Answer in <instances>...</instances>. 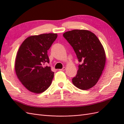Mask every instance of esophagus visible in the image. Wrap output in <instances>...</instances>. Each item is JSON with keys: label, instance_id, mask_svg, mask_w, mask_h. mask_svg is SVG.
<instances>
[{"label": "esophagus", "instance_id": "esophagus-1", "mask_svg": "<svg viewBox=\"0 0 124 124\" xmlns=\"http://www.w3.org/2000/svg\"><path fill=\"white\" fill-rule=\"evenodd\" d=\"M65 69H66V68H65V67H63V68H62V69H59V70H60V71H64V70H65Z\"/></svg>", "mask_w": 124, "mask_h": 124}]
</instances>
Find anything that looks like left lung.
<instances>
[{
    "label": "left lung",
    "mask_w": 124,
    "mask_h": 124,
    "mask_svg": "<svg viewBox=\"0 0 124 124\" xmlns=\"http://www.w3.org/2000/svg\"><path fill=\"white\" fill-rule=\"evenodd\" d=\"M76 53L78 61L77 73L72 81L82 90L93 87L98 81L106 64L103 47L94 33L86 30H73L63 33Z\"/></svg>",
    "instance_id": "left-lung-1"
}]
</instances>
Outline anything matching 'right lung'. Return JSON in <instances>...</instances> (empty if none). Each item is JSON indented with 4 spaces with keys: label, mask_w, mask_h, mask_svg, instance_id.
Returning <instances> with one entry per match:
<instances>
[{
    "label": "right lung",
    "mask_w": 124,
    "mask_h": 124,
    "mask_svg": "<svg viewBox=\"0 0 124 124\" xmlns=\"http://www.w3.org/2000/svg\"><path fill=\"white\" fill-rule=\"evenodd\" d=\"M57 37L56 33L31 36L25 39L18 50L15 70L18 79L28 90L43 93L51 85L54 72L50 67L47 51Z\"/></svg>",
    "instance_id": "obj_1"
}]
</instances>
